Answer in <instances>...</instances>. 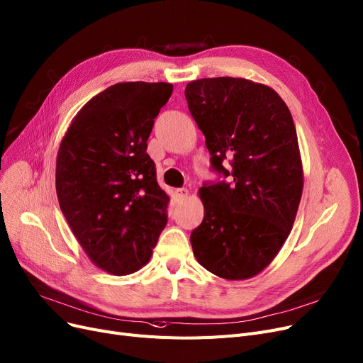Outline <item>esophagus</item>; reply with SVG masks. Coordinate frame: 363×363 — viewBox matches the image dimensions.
Listing matches in <instances>:
<instances>
[{
    "label": "esophagus",
    "mask_w": 363,
    "mask_h": 363,
    "mask_svg": "<svg viewBox=\"0 0 363 363\" xmlns=\"http://www.w3.org/2000/svg\"><path fill=\"white\" fill-rule=\"evenodd\" d=\"M176 195H177L179 199H186L187 195H189V191L184 189V187H182V189H177V191H176Z\"/></svg>",
    "instance_id": "1"
}]
</instances>
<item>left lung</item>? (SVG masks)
<instances>
[{
	"mask_svg": "<svg viewBox=\"0 0 363 363\" xmlns=\"http://www.w3.org/2000/svg\"><path fill=\"white\" fill-rule=\"evenodd\" d=\"M184 95L211 165L229 177L198 191L204 219L191 234L194 255L217 277L252 279L279 255L302 196L291 110L269 86L241 77L194 80ZM225 158L229 172L221 165Z\"/></svg>",
	"mask_w": 363,
	"mask_h": 363,
	"instance_id": "obj_1",
	"label": "left lung"
}]
</instances>
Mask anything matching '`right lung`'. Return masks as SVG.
Returning a JSON list of instances; mask_svg holds the SVG:
<instances>
[{"mask_svg":"<svg viewBox=\"0 0 363 363\" xmlns=\"http://www.w3.org/2000/svg\"><path fill=\"white\" fill-rule=\"evenodd\" d=\"M171 83H116L72 118L56 156V195L92 264L113 275L146 265L167 225L168 195L146 153Z\"/></svg>","mask_w":363,"mask_h":363,"instance_id":"obj_1","label":"right lung"}]
</instances>
